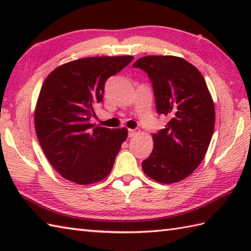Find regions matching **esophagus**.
<instances>
[{
  "label": "esophagus",
  "instance_id": "1",
  "mask_svg": "<svg viewBox=\"0 0 251 251\" xmlns=\"http://www.w3.org/2000/svg\"><path fill=\"white\" fill-rule=\"evenodd\" d=\"M138 132H139V131H138L137 129H128V137H135L136 135H138Z\"/></svg>",
  "mask_w": 251,
  "mask_h": 251
}]
</instances>
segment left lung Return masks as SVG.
<instances>
[{
	"instance_id": "obj_1",
	"label": "left lung",
	"mask_w": 251,
	"mask_h": 251,
	"mask_svg": "<svg viewBox=\"0 0 251 251\" xmlns=\"http://www.w3.org/2000/svg\"><path fill=\"white\" fill-rule=\"evenodd\" d=\"M132 67L148 74L157 113L170 119L153 135V151L142 162V169L157 182H178L194 172L209 147L214 101L201 72L182 58L147 56Z\"/></svg>"
}]
</instances>
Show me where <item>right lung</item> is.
<instances>
[{"label": "right lung", "mask_w": 251, "mask_h": 251, "mask_svg": "<svg viewBox=\"0 0 251 251\" xmlns=\"http://www.w3.org/2000/svg\"><path fill=\"white\" fill-rule=\"evenodd\" d=\"M134 57H88L68 62L46 77L34 114L37 139L63 178L77 184L104 179L114 165L126 128L90 124L103 99L106 79Z\"/></svg>", "instance_id": "obj_1"}]
</instances>
